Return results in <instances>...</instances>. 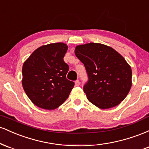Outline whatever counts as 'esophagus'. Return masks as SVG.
<instances>
[{"label": "esophagus", "instance_id": "obj_1", "mask_svg": "<svg viewBox=\"0 0 149 149\" xmlns=\"http://www.w3.org/2000/svg\"><path fill=\"white\" fill-rule=\"evenodd\" d=\"M75 85H76V86H79L80 85V81L78 80H76V81H75Z\"/></svg>", "mask_w": 149, "mask_h": 149}]
</instances>
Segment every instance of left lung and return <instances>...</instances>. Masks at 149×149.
<instances>
[{"mask_svg": "<svg viewBox=\"0 0 149 149\" xmlns=\"http://www.w3.org/2000/svg\"><path fill=\"white\" fill-rule=\"evenodd\" d=\"M75 54L88 75L83 91L92 104L107 109L125 100L132 86V69L121 54L109 46L95 42L77 45Z\"/></svg>", "mask_w": 149, "mask_h": 149, "instance_id": "obj_1", "label": "left lung"}]
</instances>
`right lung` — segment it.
Wrapping results in <instances>:
<instances>
[{
  "mask_svg": "<svg viewBox=\"0 0 149 149\" xmlns=\"http://www.w3.org/2000/svg\"><path fill=\"white\" fill-rule=\"evenodd\" d=\"M67 49L64 42L40 46L24 63L22 86L38 107L47 110L57 109L73 88L74 83L66 79L69 66L64 57Z\"/></svg>",
  "mask_w": 149,
  "mask_h": 149,
  "instance_id": "add662e5",
  "label": "right lung"
}]
</instances>
